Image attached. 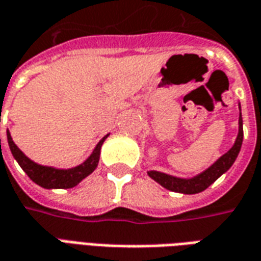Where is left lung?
I'll return each instance as SVG.
<instances>
[{"instance_id":"obj_1","label":"left lung","mask_w":261,"mask_h":261,"mask_svg":"<svg viewBox=\"0 0 261 261\" xmlns=\"http://www.w3.org/2000/svg\"><path fill=\"white\" fill-rule=\"evenodd\" d=\"M239 110H241V105H239ZM242 141H243V120H242V113H239V131H238V137H236L233 147L230 148L228 152L224 153L221 158L217 159L208 169L198 173V175L193 176L190 179L166 175L164 172H158V170H149L148 176L170 192L183 193V194L201 193L208 186H211L219 176L224 175L225 172L233 165L238 155H239V151H241Z\"/></svg>"}]
</instances>
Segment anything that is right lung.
<instances>
[{"label": "right lung", "mask_w": 261, "mask_h": 261, "mask_svg": "<svg viewBox=\"0 0 261 261\" xmlns=\"http://www.w3.org/2000/svg\"><path fill=\"white\" fill-rule=\"evenodd\" d=\"M108 137L109 134L97 142V145L93 149V152L91 153V156L86 159L84 164L71 168V169H57L53 166L39 165L28 158L25 153L16 147L9 131H7L9 149L14 155V158L16 159V162L19 164L22 169L25 170V173L31 177L32 180L39 186L44 187V189H71V187L76 186L81 180H84L86 176L91 175L99 164L100 148H102V144Z\"/></svg>", "instance_id": "obj_1"}]
</instances>
